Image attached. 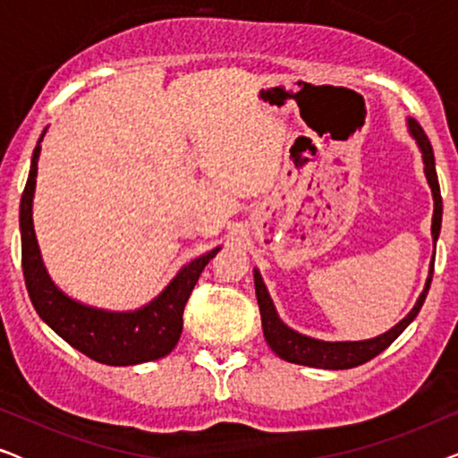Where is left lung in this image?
I'll use <instances>...</instances> for the list:
<instances>
[{"label": "left lung", "instance_id": "1", "mask_svg": "<svg viewBox=\"0 0 458 458\" xmlns=\"http://www.w3.org/2000/svg\"><path fill=\"white\" fill-rule=\"evenodd\" d=\"M409 129L412 137L417 140L419 148H421L425 177H428L431 193H434V221H431V235H434V242H437V235H440V227H442V196H440V183H437L434 149H431V143L428 140V135L423 133L421 124L409 118ZM431 275H434V260H431L428 284H425V290L421 296H419L415 309H412L409 315L396 325V327L386 331L384 335H377L373 337V340H362V342H321V340H312V337L298 334V331H293L287 327V325H284V321L277 317V310H275L273 300L268 296L265 284H262L260 273L254 271V287H256V298H259L265 340L279 359L293 362V365L334 369V371H337V369H352V367L365 365L367 360H371L377 354L384 352V350L390 346V344L396 340L406 327H409L412 318L419 315L425 298H428Z\"/></svg>", "mask_w": 458, "mask_h": 458}]
</instances>
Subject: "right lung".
<instances>
[{
	"mask_svg": "<svg viewBox=\"0 0 458 458\" xmlns=\"http://www.w3.org/2000/svg\"><path fill=\"white\" fill-rule=\"evenodd\" d=\"M39 152L41 146L37 143L21 199L22 273L37 315L62 340L102 365L127 367L166 356L177 346L181 331H183V310L193 285L198 284L199 273L204 271L210 259H215L218 248L181 268L177 277L168 284L158 298L135 312H108L74 302L47 277L39 246H37L33 229V193Z\"/></svg>",
	"mask_w": 458,
	"mask_h": 458,
	"instance_id": "1",
	"label": "right lung"
}]
</instances>
